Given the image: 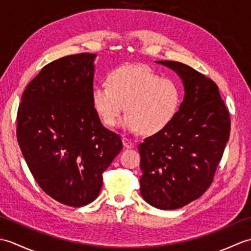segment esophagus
<instances>
[{"label": "esophagus", "mask_w": 251, "mask_h": 251, "mask_svg": "<svg viewBox=\"0 0 251 251\" xmlns=\"http://www.w3.org/2000/svg\"><path fill=\"white\" fill-rule=\"evenodd\" d=\"M123 145H124V147L127 149H131L134 147V142H132L130 139H128V138L123 137Z\"/></svg>", "instance_id": "esophagus-1"}]
</instances>
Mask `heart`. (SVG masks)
<instances>
[{"instance_id":"heart-1","label":"heart","mask_w":251,"mask_h":251,"mask_svg":"<svg viewBox=\"0 0 251 251\" xmlns=\"http://www.w3.org/2000/svg\"><path fill=\"white\" fill-rule=\"evenodd\" d=\"M106 81L108 84L94 87L92 99L101 122L108 127L117 124L125 109L123 128L154 135L173 121L181 103L178 83L161 77L148 66L117 67L108 74Z\"/></svg>"}]
</instances>
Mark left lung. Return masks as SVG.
Masks as SVG:
<instances>
[{"label":"left lung","mask_w":251,"mask_h":251,"mask_svg":"<svg viewBox=\"0 0 251 251\" xmlns=\"http://www.w3.org/2000/svg\"><path fill=\"white\" fill-rule=\"evenodd\" d=\"M157 63L178 73L185 95L173 121L138 147L139 181L147 202L170 210L200 199L212 183L230 137L231 119L211 78L178 61Z\"/></svg>","instance_id":"obj_1"}]
</instances>
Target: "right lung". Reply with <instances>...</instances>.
I'll list each match as a JSON object with an SVG mask.
<instances>
[{"instance_id": "obj_1", "label": "right lung", "mask_w": 251, "mask_h": 251, "mask_svg": "<svg viewBox=\"0 0 251 251\" xmlns=\"http://www.w3.org/2000/svg\"><path fill=\"white\" fill-rule=\"evenodd\" d=\"M95 57L83 52L43 67L17 111V141L32 176L47 195L71 207L97 199L102 174L123 148L94 108Z\"/></svg>"}]
</instances>
